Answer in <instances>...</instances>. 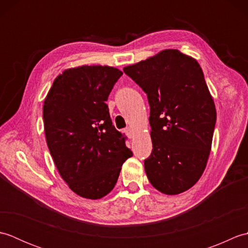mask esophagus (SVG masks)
<instances>
[{"instance_id": "1", "label": "esophagus", "mask_w": 248, "mask_h": 248, "mask_svg": "<svg viewBox=\"0 0 248 248\" xmlns=\"http://www.w3.org/2000/svg\"><path fill=\"white\" fill-rule=\"evenodd\" d=\"M124 132H125V134H127V136H128L129 139H132V138H133L134 132H133V130L131 129V128H127V129H125Z\"/></svg>"}]
</instances>
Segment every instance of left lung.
<instances>
[{
	"label": "left lung",
	"mask_w": 248,
	"mask_h": 248,
	"mask_svg": "<svg viewBox=\"0 0 248 248\" xmlns=\"http://www.w3.org/2000/svg\"><path fill=\"white\" fill-rule=\"evenodd\" d=\"M147 93L152 152L145 160L157 191L177 195L196 183L211 151L217 109L197 61L166 49L124 68Z\"/></svg>",
	"instance_id": "obj_1"
}]
</instances>
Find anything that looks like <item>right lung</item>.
Here are the masks:
<instances>
[{
  "label": "right lung",
  "mask_w": 248,
  "mask_h": 248,
  "mask_svg": "<svg viewBox=\"0 0 248 248\" xmlns=\"http://www.w3.org/2000/svg\"><path fill=\"white\" fill-rule=\"evenodd\" d=\"M123 76L109 66H78L57 76L44 102L50 154L72 192L100 199L114 188L132 152L115 129L105 101Z\"/></svg>",
  "instance_id": "add662e5"
}]
</instances>
